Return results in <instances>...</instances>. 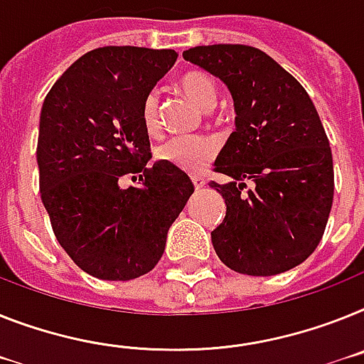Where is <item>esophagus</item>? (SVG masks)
Segmentation results:
<instances>
[{
	"instance_id": "1",
	"label": "esophagus",
	"mask_w": 364,
	"mask_h": 364,
	"mask_svg": "<svg viewBox=\"0 0 364 364\" xmlns=\"http://www.w3.org/2000/svg\"><path fill=\"white\" fill-rule=\"evenodd\" d=\"M192 183H194V187L196 188H201L203 185H205V179L201 176H192Z\"/></svg>"
}]
</instances>
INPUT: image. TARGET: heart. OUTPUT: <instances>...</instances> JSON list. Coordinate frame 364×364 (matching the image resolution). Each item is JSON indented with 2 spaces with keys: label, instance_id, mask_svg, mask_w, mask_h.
I'll return each instance as SVG.
<instances>
[{
  "label": "heart",
  "instance_id": "1",
  "mask_svg": "<svg viewBox=\"0 0 364 364\" xmlns=\"http://www.w3.org/2000/svg\"><path fill=\"white\" fill-rule=\"evenodd\" d=\"M179 87L188 100L196 103L201 111L210 112L218 105V87L207 72L191 70L181 77ZM140 118L148 135H157L161 131V100L157 90L146 94L140 107ZM218 154V142L213 136L192 135L172 136L155 149L159 161L179 168L183 172L198 173Z\"/></svg>",
  "mask_w": 364,
  "mask_h": 364
}]
</instances>
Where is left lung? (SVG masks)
I'll use <instances>...</instances> for the list:
<instances>
[{
  "mask_svg": "<svg viewBox=\"0 0 364 364\" xmlns=\"http://www.w3.org/2000/svg\"><path fill=\"white\" fill-rule=\"evenodd\" d=\"M183 57L228 85L237 112L215 161V172L233 181L209 183L225 200V218L210 233L216 255L248 276L298 267L322 240L335 191L331 148L309 94L252 46H198Z\"/></svg>",
  "mask_w": 364,
  "mask_h": 364,
  "instance_id": "left-lung-1",
  "label": "left lung"
}]
</instances>
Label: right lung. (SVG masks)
Instances as JSON below:
<instances>
[{"label": "right lung", "instance_id": "obj_1", "mask_svg": "<svg viewBox=\"0 0 364 364\" xmlns=\"http://www.w3.org/2000/svg\"><path fill=\"white\" fill-rule=\"evenodd\" d=\"M173 50L105 46L79 57L42 105L41 198L59 244L90 276L129 281L163 257L166 235L194 192L191 177L151 157L140 107L172 68ZM139 185L119 187L121 177Z\"/></svg>", "mask_w": 364, "mask_h": 364}]
</instances>
